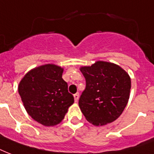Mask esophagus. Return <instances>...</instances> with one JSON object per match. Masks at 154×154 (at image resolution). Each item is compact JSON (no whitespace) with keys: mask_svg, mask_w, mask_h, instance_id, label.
<instances>
[{"mask_svg":"<svg viewBox=\"0 0 154 154\" xmlns=\"http://www.w3.org/2000/svg\"><path fill=\"white\" fill-rule=\"evenodd\" d=\"M79 97V93H75V95H74V99H75V102L78 101Z\"/></svg>","mask_w":154,"mask_h":154,"instance_id":"esophagus-1","label":"esophagus"}]
</instances>
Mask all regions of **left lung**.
Returning <instances> with one entry per match:
<instances>
[{
	"mask_svg": "<svg viewBox=\"0 0 154 154\" xmlns=\"http://www.w3.org/2000/svg\"><path fill=\"white\" fill-rule=\"evenodd\" d=\"M86 88L79 106L88 121L96 126L113 122L125 108L129 99L131 79L116 64L97 61L90 66H82Z\"/></svg>",
	"mask_w": 154,
	"mask_h": 154,
	"instance_id": "left-lung-1",
	"label": "left lung"
}]
</instances>
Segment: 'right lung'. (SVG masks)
<instances>
[{
  "instance_id": "right-lung-1",
  "label": "right lung",
  "mask_w": 154,
  "mask_h": 154,
  "mask_svg": "<svg viewBox=\"0 0 154 154\" xmlns=\"http://www.w3.org/2000/svg\"><path fill=\"white\" fill-rule=\"evenodd\" d=\"M63 72L61 66L46 64L30 70L19 83V95L26 112L42 125L59 124L74 103Z\"/></svg>"
}]
</instances>
